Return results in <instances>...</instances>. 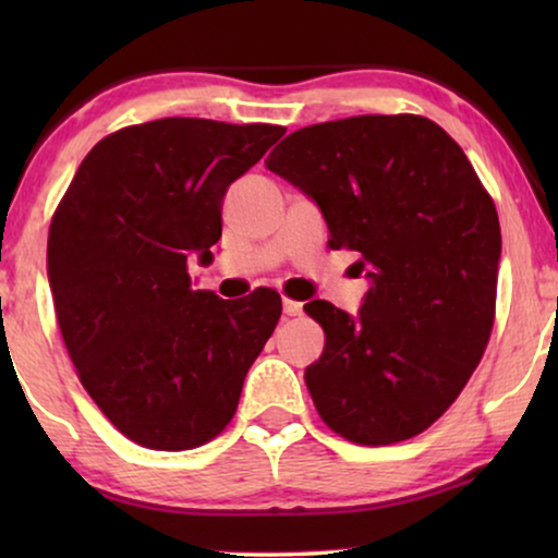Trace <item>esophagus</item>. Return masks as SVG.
Returning a JSON list of instances; mask_svg holds the SVG:
<instances>
[{"label": "esophagus", "mask_w": 558, "mask_h": 558, "mask_svg": "<svg viewBox=\"0 0 558 558\" xmlns=\"http://www.w3.org/2000/svg\"><path fill=\"white\" fill-rule=\"evenodd\" d=\"M281 304H284V315L287 317H300L302 315V302L289 300V296H284V300H281Z\"/></svg>", "instance_id": "esophagus-1"}]
</instances>
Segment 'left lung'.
Here are the masks:
<instances>
[{"label": "left lung", "instance_id": "obj_1", "mask_svg": "<svg viewBox=\"0 0 558 558\" xmlns=\"http://www.w3.org/2000/svg\"><path fill=\"white\" fill-rule=\"evenodd\" d=\"M266 167L307 193L330 248L361 254L355 317L315 300L325 350L304 371L317 414L355 445L416 437L452 407L495 323L500 223L460 144L416 113L296 129Z\"/></svg>", "mask_w": 558, "mask_h": 558}]
</instances>
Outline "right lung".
<instances>
[{
    "instance_id": "1",
    "label": "right lung",
    "mask_w": 558,
    "mask_h": 558,
    "mask_svg": "<svg viewBox=\"0 0 558 558\" xmlns=\"http://www.w3.org/2000/svg\"><path fill=\"white\" fill-rule=\"evenodd\" d=\"M284 132L182 117L124 126L88 151L52 213L60 335L83 388L136 445L182 452L231 424L281 296L201 292L187 258H210L228 185Z\"/></svg>"
}]
</instances>
